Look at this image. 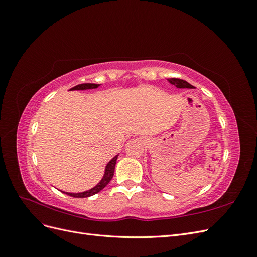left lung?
<instances>
[{"label": "left lung", "instance_id": "obj_1", "mask_svg": "<svg viewBox=\"0 0 257 257\" xmlns=\"http://www.w3.org/2000/svg\"><path fill=\"white\" fill-rule=\"evenodd\" d=\"M169 83L174 84L175 87L179 88V89H193L194 87L192 84H190L189 82H186L185 80H182V79H178V78H170V79H167Z\"/></svg>", "mask_w": 257, "mask_h": 257}]
</instances>
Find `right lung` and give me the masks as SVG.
<instances>
[{
    "label": "right lung",
    "instance_id": "right-lung-1",
    "mask_svg": "<svg viewBox=\"0 0 257 257\" xmlns=\"http://www.w3.org/2000/svg\"><path fill=\"white\" fill-rule=\"evenodd\" d=\"M99 87V84H95V83H82V84H78L76 87L72 88L71 91L74 90H88V89H96ZM116 159H118V155H115L114 158H112V160L109 161V163L106 165L105 168V174L104 177L100 180L94 188H92L91 190L84 191L81 193H68V192H63L64 194H67V195L72 196V197H76V198H84V197H90L94 194L98 193L99 191H102L105 186L110 182V180L113 177V173H114V167H115V163H116Z\"/></svg>",
    "mask_w": 257,
    "mask_h": 257
}]
</instances>
